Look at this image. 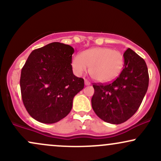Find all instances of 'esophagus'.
Returning <instances> with one entry per match:
<instances>
[{"label":"esophagus","instance_id":"1","mask_svg":"<svg viewBox=\"0 0 161 161\" xmlns=\"http://www.w3.org/2000/svg\"><path fill=\"white\" fill-rule=\"evenodd\" d=\"M85 85H86V86H90V85H91V83L88 82L87 79H85Z\"/></svg>","mask_w":161,"mask_h":161}]
</instances>
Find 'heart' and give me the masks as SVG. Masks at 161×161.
Here are the masks:
<instances>
[{
	"label": "heart",
	"mask_w": 161,
	"mask_h": 161,
	"mask_svg": "<svg viewBox=\"0 0 161 161\" xmlns=\"http://www.w3.org/2000/svg\"><path fill=\"white\" fill-rule=\"evenodd\" d=\"M124 64L123 53L109 47H94L73 57L72 66L76 75L85 73L89 67L91 77L98 82L114 80Z\"/></svg>",
	"instance_id": "1"
}]
</instances>
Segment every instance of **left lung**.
Segmentation results:
<instances>
[{"mask_svg": "<svg viewBox=\"0 0 161 161\" xmlns=\"http://www.w3.org/2000/svg\"><path fill=\"white\" fill-rule=\"evenodd\" d=\"M124 66L117 79L108 84L93 85L92 106L99 118L120 124L136 114L148 88L146 63L132 49L123 53Z\"/></svg>", "mask_w": 161, "mask_h": 161, "instance_id": "1", "label": "left lung"}]
</instances>
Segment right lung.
<instances>
[{
	"instance_id": "right-lung-1",
	"label": "right lung",
	"mask_w": 161,
	"mask_h": 161,
	"mask_svg": "<svg viewBox=\"0 0 161 161\" xmlns=\"http://www.w3.org/2000/svg\"><path fill=\"white\" fill-rule=\"evenodd\" d=\"M70 45L52 42L34 50L21 71L20 89L24 106L33 119L57 123L69 114L84 79L73 74Z\"/></svg>"
}]
</instances>
